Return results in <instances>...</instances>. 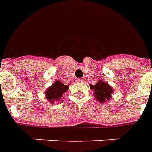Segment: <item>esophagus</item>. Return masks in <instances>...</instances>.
I'll return each mask as SVG.
<instances>
[{
    "mask_svg": "<svg viewBox=\"0 0 152 152\" xmlns=\"http://www.w3.org/2000/svg\"><path fill=\"white\" fill-rule=\"evenodd\" d=\"M83 81H84V80H83V79H77V82H78V83L83 82Z\"/></svg>",
    "mask_w": 152,
    "mask_h": 152,
    "instance_id": "1",
    "label": "esophagus"
}]
</instances>
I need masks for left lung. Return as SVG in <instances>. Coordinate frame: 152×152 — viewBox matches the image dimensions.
Instances as JSON below:
<instances>
[{
    "mask_svg": "<svg viewBox=\"0 0 152 152\" xmlns=\"http://www.w3.org/2000/svg\"><path fill=\"white\" fill-rule=\"evenodd\" d=\"M90 89L94 91V94L96 100L100 102H108L113 94V88L102 80L98 81L94 86L90 85Z\"/></svg>",
    "mask_w": 152,
    "mask_h": 152,
    "instance_id": "obj_1",
    "label": "left lung"
}]
</instances>
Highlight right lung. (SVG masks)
<instances>
[{
    "label": "right lung",
    "instance_id": "right-lung-1",
    "mask_svg": "<svg viewBox=\"0 0 152 152\" xmlns=\"http://www.w3.org/2000/svg\"><path fill=\"white\" fill-rule=\"evenodd\" d=\"M69 88V85H63V83L58 80H55V82L52 84L45 91V96L48 101L50 103L60 101L59 99H62L63 94L64 93L67 92Z\"/></svg>",
    "mask_w": 152,
    "mask_h": 152
}]
</instances>
